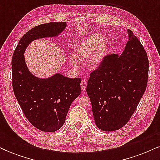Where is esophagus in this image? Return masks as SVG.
Here are the masks:
<instances>
[{"label": "esophagus", "mask_w": 160, "mask_h": 160, "mask_svg": "<svg viewBox=\"0 0 160 160\" xmlns=\"http://www.w3.org/2000/svg\"><path fill=\"white\" fill-rule=\"evenodd\" d=\"M86 85H87V83H86V80H82L81 82H80V86H81V89H82V92H85L86 91Z\"/></svg>", "instance_id": "34e87169"}]
</instances>
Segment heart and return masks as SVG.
Segmentation results:
<instances>
[{"instance_id":"b5f03b06","label":"heart","mask_w":160,"mask_h":160,"mask_svg":"<svg viewBox=\"0 0 160 160\" xmlns=\"http://www.w3.org/2000/svg\"><path fill=\"white\" fill-rule=\"evenodd\" d=\"M108 48V40L99 34H92L80 42L75 50V56L80 58H87L88 67L97 69L103 62ZM71 63L74 68H78V62L73 58Z\"/></svg>"}]
</instances>
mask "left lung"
Returning a JSON list of instances; mask_svg holds the SVG:
<instances>
[{
    "instance_id": "1",
    "label": "left lung",
    "mask_w": 160,
    "mask_h": 160,
    "mask_svg": "<svg viewBox=\"0 0 160 160\" xmlns=\"http://www.w3.org/2000/svg\"><path fill=\"white\" fill-rule=\"evenodd\" d=\"M127 32L122 54L105 56L90 74L86 86L95 124L102 131H115L127 123L147 87V52L132 32L128 29Z\"/></svg>"
}]
</instances>
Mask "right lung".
Wrapping results in <instances>:
<instances>
[{"mask_svg":"<svg viewBox=\"0 0 160 160\" xmlns=\"http://www.w3.org/2000/svg\"><path fill=\"white\" fill-rule=\"evenodd\" d=\"M66 22H49L29 30L19 40L12 58L14 94L28 120L43 132H56L63 126L70 106L81 92L80 78L56 73L47 78L33 75L25 63V49L32 41L58 37Z\"/></svg>","mask_w":160,"mask_h":160,"instance_id":"add662e5","label":"right lung"}]
</instances>
